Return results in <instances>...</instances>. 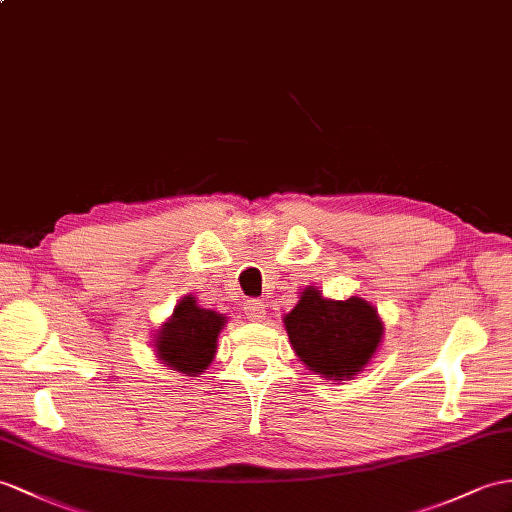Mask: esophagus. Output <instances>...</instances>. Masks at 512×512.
I'll list each match as a JSON object with an SVG mask.
<instances>
[{
	"label": "esophagus",
	"mask_w": 512,
	"mask_h": 512,
	"mask_svg": "<svg viewBox=\"0 0 512 512\" xmlns=\"http://www.w3.org/2000/svg\"><path fill=\"white\" fill-rule=\"evenodd\" d=\"M265 313H267V304L263 302V299H249V302L245 304V315H247V319L263 321Z\"/></svg>",
	"instance_id": "obj_1"
}]
</instances>
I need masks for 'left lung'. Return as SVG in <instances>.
I'll list each match as a JSON object with an SVG mask.
<instances>
[{
  "instance_id": "1",
  "label": "left lung",
  "mask_w": 512,
  "mask_h": 512,
  "mask_svg": "<svg viewBox=\"0 0 512 512\" xmlns=\"http://www.w3.org/2000/svg\"><path fill=\"white\" fill-rule=\"evenodd\" d=\"M295 354L323 378H352L376 354L382 321L365 299L332 302L317 289H306L284 317Z\"/></svg>"
}]
</instances>
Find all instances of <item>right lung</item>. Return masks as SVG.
<instances>
[{"label": "right lung", "instance_id": "obj_1", "mask_svg": "<svg viewBox=\"0 0 512 512\" xmlns=\"http://www.w3.org/2000/svg\"><path fill=\"white\" fill-rule=\"evenodd\" d=\"M223 323L226 317L217 315L215 310L199 308L195 297L186 295L173 310V317L158 330L156 354L167 367L195 376L215 358Z\"/></svg>", "mask_w": 512, "mask_h": 512}]
</instances>
